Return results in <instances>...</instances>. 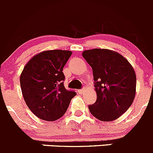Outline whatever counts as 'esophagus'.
Segmentation results:
<instances>
[{
	"instance_id": "1",
	"label": "esophagus",
	"mask_w": 153,
	"mask_h": 153,
	"mask_svg": "<svg viewBox=\"0 0 153 153\" xmlns=\"http://www.w3.org/2000/svg\"><path fill=\"white\" fill-rule=\"evenodd\" d=\"M85 91V88H82V89H79V90L78 91L79 94H82Z\"/></svg>"
}]
</instances>
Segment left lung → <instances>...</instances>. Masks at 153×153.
Here are the masks:
<instances>
[{"label":"left lung","mask_w":153,"mask_h":153,"mask_svg":"<svg viewBox=\"0 0 153 153\" xmlns=\"http://www.w3.org/2000/svg\"><path fill=\"white\" fill-rule=\"evenodd\" d=\"M82 56L93 70L97 100L90 112L102 121H112L131 106L136 91V75L128 60L108 49L87 50Z\"/></svg>","instance_id":"obj_1"}]
</instances>
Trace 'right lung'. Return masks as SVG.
Segmentation results:
<instances>
[{"mask_svg":"<svg viewBox=\"0 0 153 153\" xmlns=\"http://www.w3.org/2000/svg\"><path fill=\"white\" fill-rule=\"evenodd\" d=\"M70 51L53 50L36 54L24 68L21 88L26 104L39 118L54 121L62 117L76 94L66 90L62 70Z\"/></svg>","mask_w":153,"mask_h":153,"instance_id":"obj_1","label":"right lung"}]
</instances>
